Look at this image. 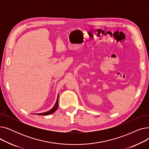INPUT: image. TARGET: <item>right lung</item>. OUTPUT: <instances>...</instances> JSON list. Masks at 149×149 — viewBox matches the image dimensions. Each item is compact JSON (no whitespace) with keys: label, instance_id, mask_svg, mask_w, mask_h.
I'll use <instances>...</instances> for the list:
<instances>
[{"label":"right lung","instance_id":"1","mask_svg":"<svg viewBox=\"0 0 149 149\" xmlns=\"http://www.w3.org/2000/svg\"><path fill=\"white\" fill-rule=\"evenodd\" d=\"M58 97H57V100L56 104H55L54 107L51 109V111H48V112H45V113H38V115H49V114H51V113H54L55 111H56L57 110V107H58Z\"/></svg>","mask_w":149,"mask_h":149}]
</instances>
